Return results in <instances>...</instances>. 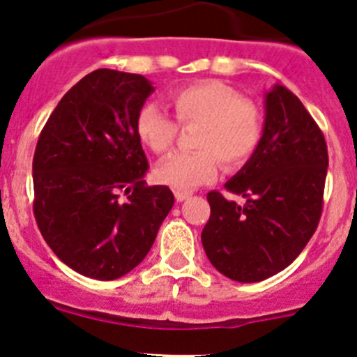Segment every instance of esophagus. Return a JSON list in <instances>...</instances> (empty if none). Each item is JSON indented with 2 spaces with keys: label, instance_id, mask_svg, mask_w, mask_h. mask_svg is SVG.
I'll return each mask as SVG.
<instances>
[{
  "label": "esophagus",
  "instance_id": "34e87169",
  "mask_svg": "<svg viewBox=\"0 0 357 357\" xmlns=\"http://www.w3.org/2000/svg\"><path fill=\"white\" fill-rule=\"evenodd\" d=\"M189 197H191V193H188V191H175L176 202H184V200H188Z\"/></svg>",
  "mask_w": 357,
  "mask_h": 357
}]
</instances>
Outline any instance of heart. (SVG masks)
<instances>
[{"instance_id": "heart-1", "label": "heart", "mask_w": 357, "mask_h": 357, "mask_svg": "<svg viewBox=\"0 0 357 357\" xmlns=\"http://www.w3.org/2000/svg\"><path fill=\"white\" fill-rule=\"evenodd\" d=\"M173 110L181 123H200L197 151H181L157 166V178L176 191H191L213 182L220 160L227 169L247 162L263 139L264 121L254 103L243 100L230 85L218 80H202L173 91ZM135 130L148 148L164 153L172 148L176 123L159 105L141 107Z\"/></svg>"}]
</instances>
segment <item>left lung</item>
I'll return each instance as SVG.
<instances>
[{"label":"left lung","mask_w":357,"mask_h":357,"mask_svg":"<svg viewBox=\"0 0 357 357\" xmlns=\"http://www.w3.org/2000/svg\"><path fill=\"white\" fill-rule=\"evenodd\" d=\"M327 144L302 102L284 85L264 94V132L247 164L225 182L243 204L211 191L202 245L218 272L259 282L298 257L317 230L326 185Z\"/></svg>","instance_id":"8db88e82"}]
</instances>
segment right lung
I'll use <instances>...</instances> for the list:
<instances>
[{"label":"right lung","instance_id":"1","mask_svg":"<svg viewBox=\"0 0 357 357\" xmlns=\"http://www.w3.org/2000/svg\"><path fill=\"white\" fill-rule=\"evenodd\" d=\"M151 93L141 75L96 69L62 96L39 135L36 222L56 257L80 275H127L175 204L168 185L144 184L148 160L135 119Z\"/></svg>","mask_w":357,"mask_h":357}]
</instances>
